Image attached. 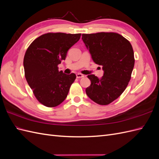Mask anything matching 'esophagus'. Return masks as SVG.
Listing matches in <instances>:
<instances>
[{"mask_svg":"<svg viewBox=\"0 0 159 159\" xmlns=\"http://www.w3.org/2000/svg\"><path fill=\"white\" fill-rule=\"evenodd\" d=\"M84 75L81 74L80 73H78V74H76V78H84Z\"/></svg>","mask_w":159,"mask_h":159,"instance_id":"obj_1","label":"esophagus"}]
</instances>
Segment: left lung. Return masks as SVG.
I'll return each mask as SVG.
<instances>
[{"mask_svg":"<svg viewBox=\"0 0 159 159\" xmlns=\"http://www.w3.org/2000/svg\"><path fill=\"white\" fill-rule=\"evenodd\" d=\"M82 40L95 64L102 66L101 78L88 75L91 85L86 88L88 97L105 105L117 99L131 80L134 58L133 47L126 38L115 32L83 34Z\"/></svg>","mask_w":159,"mask_h":159,"instance_id":"1","label":"left lung"}]
</instances>
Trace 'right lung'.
Wrapping results in <instances>:
<instances>
[{
  "label": "right lung",
  "instance_id": "add662e5",
  "mask_svg": "<svg viewBox=\"0 0 159 159\" xmlns=\"http://www.w3.org/2000/svg\"><path fill=\"white\" fill-rule=\"evenodd\" d=\"M81 34L47 33L34 40L24 57L25 78L38 102L54 107L61 103L68 94L75 74L67 75L57 65L78 42Z\"/></svg>",
  "mask_w": 159,
  "mask_h": 159
}]
</instances>
